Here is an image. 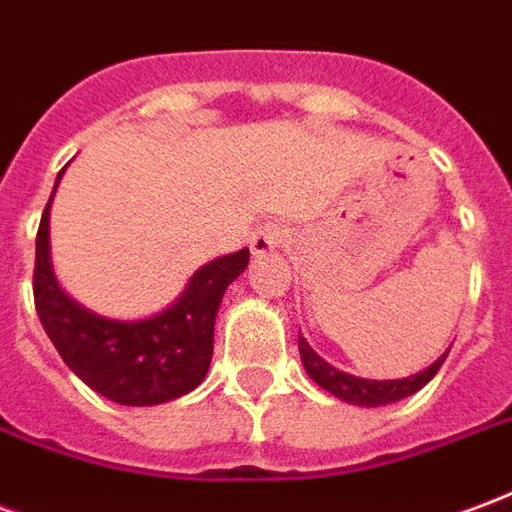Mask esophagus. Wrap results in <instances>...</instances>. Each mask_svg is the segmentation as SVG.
Masks as SVG:
<instances>
[{
	"instance_id": "obj_1",
	"label": "esophagus",
	"mask_w": 512,
	"mask_h": 512,
	"mask_svg": "<svg viewBox=\"0 0 512 512\" xmlns=\"http://www.w3.org/2000/svg\"><path fill=\"white\" fill-rule=\"evenodd\" d=\"M282 238H285V230H282L279 224L268 222L263 224V227H257V233L252 235V255L255 257L271 255V252L282 244Z\"/></svg>"
}]
</instances>
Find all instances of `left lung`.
Here are the masks:
<instances>
[{
  "label": "left lung",
  "mask_w": 512,
  "mask_h": 512,
  "mask_svg": "<svg viewBox=\"0 0 512 512\" xmlns=\"http://www.w3.org/2000/svg\"><path fill=\"white\" fill-rule=\"evenodd\" d=\"M299 354L301 362H304V370L310 373V378L318 386H323L326 392H332L334 397H340L345 403H351V406H386V403H397V400H403V397L414 395L419 392L422 386L428 384L430 378L439 373V367L444 365V359L450 354V348H447V354H441L428 370H422L417 376H408V378H395V381H370V378H356L351 373H343V370H337L329 362H323L321 356L312 351L307 340L299 334Z\"/></svg>",
  "instance_id": "8db88e82"
}]
</instances>
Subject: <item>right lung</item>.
Segmentation results:
<instances>
[{"label":"right lung","mask_w":512,"mask_h":512,"mask_svg":"<svg viewBox=\"0 0 512 512\" xmlns=\"http://www.w3.org/2000/svg\"><path fill=\"white\" fill-rule=\"evenodd\" d=\"M62 172L65 169H60L57 183ZM51 197L35 238L32 290L40 323L62 362L90 389L120 406H158L197 389L211 367L213 323L224 290L246 268L249 249L197 268L178 301L153 318L112 321L79 307L54 279L49 255Z\"/></svg>","instance_id":"right-lung-1"}]
</instances>
